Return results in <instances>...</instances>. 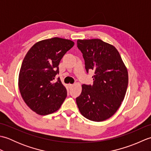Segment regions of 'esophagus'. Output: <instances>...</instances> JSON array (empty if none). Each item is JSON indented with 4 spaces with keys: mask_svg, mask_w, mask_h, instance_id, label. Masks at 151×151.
Masks as SVG:
<instances>
[{
    "mask_svg": "<svg viewBox=\"0 0 151 151\" xmlns=\"http://www.w3.org/2000/svg\"><path fill=\"white\" fill-rule=\"evenodd\" d=\"M73 86V84H68V87H69V88H71Z\"/></svg>",
    "mask_w": 151,
    "mask_h": 151,
    "instance_id": "esophagus-1",
    "label": "esophagus"
}]
</instances>
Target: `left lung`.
I'll use <instances>...</instances> for the list:
<instances>
[{
  "label": "left lung",
  "mask_w": 151,
  "mask_h": 151,
  "mask_svg": "<svg viewBox=\"0 0 151 151\" xmlns=\"http://www.w3.org/2000/svg\"><path fill=\"white\" fill-rule=\"evenodd\" d=\"M77 47L83 54L86 71L93 70L95 75L93 86H82L76 104L88 119L105 121L124 100L129 83L127 69L116 48L101 40H78Z\"/></svg>",
  "instance_id": "1"
}]
</instances>
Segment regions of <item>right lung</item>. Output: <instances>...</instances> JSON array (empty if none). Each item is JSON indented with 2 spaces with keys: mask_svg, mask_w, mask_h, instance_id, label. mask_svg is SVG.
<instances>
[{
  "mask_svg": "<svg viewBox=\"0 0 151 151\" xmlns=\"http://www.w3.org/2000/svg\"><path fill=\"white\" fill-rule=\"evenodd\" d=\"M73 41L60 37L35 43L22 61L19 75V88L27 105L41 115L56 111L67 97L60 78L59 63L74 46Z\"/></svg>",
  "mask_w": 151,
  "mask_h": 151,
  "instance_id": "add662e5",
  "label": "right lung"
}]
</instances>
